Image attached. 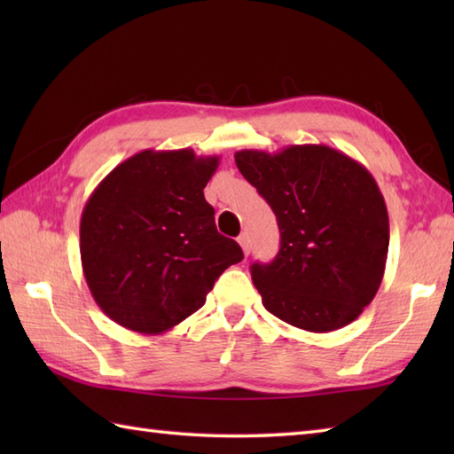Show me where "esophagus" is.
I'll list each match as a JSON object with an SVG mask.
<instances>
[{"label":"esophagus","mask_w":454,"mask_h":454,"mask_svg":"<svg viewBox=\"0 0 454 454\" xmlns=\"http://www.w3.org/2000/svg\"><path fill=\"white\" fill-rule=\"evenodd\" d=\"M238 242H239V246H242L244 254H246V255H249V252H252V242H249V236L244 232L242 236L238 238Z\"/></svg>","instance_id":"34e87169"}]
</instances>
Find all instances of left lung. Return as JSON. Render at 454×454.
<instances>
[{
	"instance_id": "8db88e82",
	"label": "left lung",
	"mask_w": 454,
	"mask_h": 454,
	"mask_svg": "<svg viewBox=\"0 0 454 454\" xmlns=\"http://www.w3.org/2000/svg\"><path fill=\"white\" fill-rule=\"evenodd\" d=\"M234 160L281 230L273 262L252 265L263 306L314 333L356 320L382 283L390 239L387 202L369 169L324 144L239 150Z\"/></svg>"
}]
</instances>
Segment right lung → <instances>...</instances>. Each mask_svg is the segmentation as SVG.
Returning a JSON list of instances; mask_svg holds the SVG:
<instances>
[{
  "label": "right lung",
  "instance_id": "obj_1",
  "mask_svg": "<svg viewBox=\"0 0 454 454\" xmlns=\"http://www.w3.org/2000/svg\"><path fill=\"white\" fill-rule=\"evenodd\" d=\"M218 161L191 148L144 150L91 192L80 222L82 267L113 322L138 333L168 332L244 259L234 239L218 234L202 192Z\"/></svg>",
  "mask_w": 454,
  "mask_h": 454
}]
</instances>
